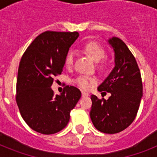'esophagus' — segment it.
<instances>
[{
	"instance_id": "34e87169",
	"label": "esophagus",
	"mask_w": 157,
	"mask_h": 157,
	"mask_svg": "<svg viewBox=\"0 0 157 157\" xmlns=\"http://www.w3.org/2000/svg\"><path fill=\"white\" fill-rule=\"evenodd\" d=\"M89 94L85 92V91H82V97H88Z\"/></svg>"
}]
</instances>
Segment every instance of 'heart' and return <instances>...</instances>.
Returning a JSON list of instances; mask_svg holds the SVG:
<instances>
[{"label":"heart","mask_w":157,"mask_h":157,"mask_svg":"<svg viewBox=\"0 0 157 157\" xmlns=\"http://www.w3.org/2000/svg\"><path fill=\"white\" fill-rule=\"evenodd\" d=\"M82 50L88 54H90L91 58L94 59V61L99 62L103 59L106 55V50L104 48L97 42L90 41V42L86 43L84 45ZM74 53L72 51H69L65 56L64 59V63L67 67H71L74 63ZM105 64L101 63L98 64V68L103 69L104 67ZM76 84L80 88L89 90L97 83V79L95 77H90L87 76H81L76 78L75 81Z\"/></svg>","instance_id":"b5f03b06"}]
</instances>
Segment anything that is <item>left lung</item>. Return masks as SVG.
Segmentation results:
<instances>
[{"label":"left lung","mask_w":157,"mask_h":157,"mask_svg":"<svg viewBox=\"0 0 157 157\" xmlns=\"http://www.w3.org/2000/svg\"><path fill=\"white\" fill-rule=\"evenodd\" d=\"M114 50L115 67L98 87L111 94L107 100L92 94L90 118L96 129L105 134H117L134 121L143 96L141 74L136 59L120 38L108 40Z\"/></svg>","instance_id":"8db88e82"}]
</instances>
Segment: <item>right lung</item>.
Returning <instances> with one entry per match:
<instances>
[{
	"instance_id": "add662e5",
	"label": "right lung",
	"mask_w": 157,
	"mask_h": 157,
	"mask_svg": "<svg viewBox=\"0 0 157 157\" xmlns=\"http://www.w3.org/2000/svg\"><path fill=\"white\" fill-rule=\"evenodd\" d=\"M78 36L77 32L47 31L38 36L22 56L16 103L24 121L38 133L52 134L64 129L81 98V91L75 86H67L60 95H54L51 89L54 76L63 71L69 48Z\"/></svg>"
}]
</instances>
